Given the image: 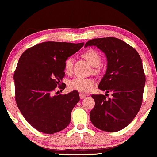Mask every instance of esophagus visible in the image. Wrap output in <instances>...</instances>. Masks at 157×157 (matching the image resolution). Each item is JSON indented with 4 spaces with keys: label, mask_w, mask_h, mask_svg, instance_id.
<instances>
[{
    "label": "esophagus",
    "mask_w": 157,
    "mask_h": 157,
    "mask_svg": "<svg viewBox=\"0 0 157 157\" xmlns=\"http://www.w3.org/2000/svg\"><path fill=\"white\" fill-rule=\"evenodd\" d=\"M86 96V95L84 94H82V93H81V94H79V97H80L81 99H83V98H84Z\"/></svg>",
    "instance_id": "esophagus-1"
}]
</instances>
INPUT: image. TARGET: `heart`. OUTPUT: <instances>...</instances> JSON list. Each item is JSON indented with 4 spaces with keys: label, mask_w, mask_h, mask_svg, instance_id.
<instances>
[{
    "label": "heart",
    "mask_w": 157,
    "mask_h": 157,
    "mask_svg": "<svg viewBox=\"0 0 157 157\" xmlns=\"http://www.w3.org/2000/svg\"><path fill=\"white\" fill-rule=\"evenodd\" d=\"M83 57L90 64L97 67L101 62V56L100 53L95 49H89L82 54ZM73 70L72 58H68L64 63V71L66 73H71ZM94 85V80L91 78H85L78 77L69 82V87L71 89L75 90L79 92H89Z\"/></svg>",
    "instance_id": "b5f03b06"
}]
</instances>
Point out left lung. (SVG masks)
<instances>
[{
	"instance_id": "obj_1",
	"label": "left lung",
	"mask_w": 157,
	"mask_h": 157,
	"mask_svg": "<svg viewBox=\"0 0 157 157\" xmlns=\"http://www.w3.org/2000/svg\"><path fill=\"white\" fill-rule=\"evenodd\" d=\"M95 46L105 53L107 59L106 73L98 88L112 94L92 95L95 107L90 120L97 128L109 132L124 129L133 121L142 105L145 84L142 60L138 52L115 37L91 39L84 47Z\"/></svg>"
}]
</instances>
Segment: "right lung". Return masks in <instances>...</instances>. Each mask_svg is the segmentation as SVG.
<instances>
[{
	"mask_svg": "<svg viewBox=\"0 0 157 157\" xmlns=\"http://www.w3.org/2000/svg\"><path fill=\"white\" fill-rule=\"evenodd\" d=\"M84 43L46 41L30 48L21 55L14 74L15 100L32 127L52 134L65 129L71 111L79 101L78 91L53 95L65 75L64 63ZM63 86H62L61 85Z\"/></svg>",
	"mask_w": 157,
	"mask_h": 157,
	"instance_id": "add662e5",
	"label": "right lung"
}]
</instances>
